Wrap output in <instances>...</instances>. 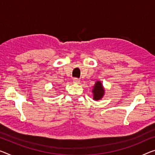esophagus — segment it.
Segmentation results:
<instances>
[{
    "instance_id": "1",
    "label": "esophagus",
    "mask_w": 155,
    "mask_h": 155,
    "mask_svg": "<svg viewBox=\"0 0 155 155\" xmlns=\"http://www.w3.org/2000/svg\"><path fill=\"white\" fill-rule=\"evenodd\" d=\"M80 82V81L78 79H77V78H75V79H73V82L75 83V84H79Z\"/></svg>"
}]
</instances>
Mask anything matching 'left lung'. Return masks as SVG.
<instances>
[{
	"label": "left lung",
	"instance_id": "8db88e82",
	"mask_svg": "<svg viewBox=\"0 0 155 155\" xmlns=\"http://www.w3.org/2000/svg\"><path fill=\"white\" fill-rule=\"evenodd\" d=\"M93 93V100L97 101L101 100L103 97L104 94H105V89L102 85L101 81L97 80L95 83L92 89Z\"/></svg>",
	"mask_w": 155,
	"mask_h": 155
}]
</instances>
